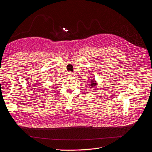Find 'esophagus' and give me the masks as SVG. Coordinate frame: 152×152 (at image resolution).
<instances>
[{
    "mask_svg": "<svg viewBox=\"0 0 152 152\" xmlns=\"http://www.w3.org/2000/svg\"><path fill=\"white\" fill-rule=\"evenodd\" d=\"M69 75L72 77V75H74V74H73V73H72V72H69Z\"/></svg>",
    "mask_w": 152,
    "mask_h": 152,
    "instance_id": "esophagus-1",
    "label": "esophagus"
}]
</instances>
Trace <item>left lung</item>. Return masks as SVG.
Returning a JSON list of instances; mask_svg holds the SVG:
<instances>
[{
  "mask_svg": "<svg viewBox=\"0 0 152 152\" xmlns=\"http://www.w3.org/2000/svg\"><path fill=\"white\" fill-rule=\"evenodd\" d=\"M91 79V78H90ZM89 86L91 88H93L94 87H96V83L95 82V78H92V79H91L90 82V84Z\"/></svg>",
  "mask_w": 152,
  "mask_h": 152,
  "instance_id": "1",
  "label": "left lung"
}]
</instances>
